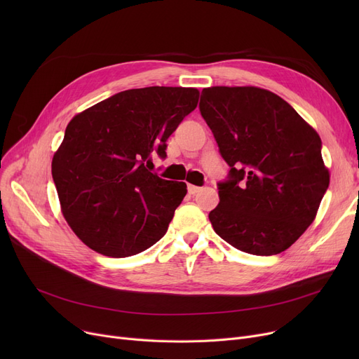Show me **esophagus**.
Wrapping results in <instances>:
<instances>
[{
	"label": "esophagus",
	"mask_w": 359,
	"mask_h": 359,
	"mask_svg": "<svg viewBox=\"0 0 359 359\" xmlns=\"http://www.w3.org/2000/svg\"><path fill=\"white\" fill-rule=\"evenodd\" d=\"M187 191H189L191 195H195V194H198V192L201 191V187L194 186V184H189V186H187Z\"/></svg>",
	"instance_id": "obj_1"
}]
</instances>
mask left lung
Listing matches in <instances>:
<instances>
[{
    "mask_svg": "<svg viewBox=\"0 0 359 359\" xmlns=\"http://www.w3.org/2000/svg\"><path fill=\"white\" fill-rule=\"evenodd\" d=\"M199 110L230 165L210 212L215 233L256 256L287 250L329 187L322 140L291 104L257 87L203 88Z\"/></svg>",
    "mask_w": 359,
    "mask_h": 359,
    "instance_id": "1",
    "label": "left lung"
}]
</instances>
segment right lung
<instances>
[{"instance_id":"add662e5","label":"right lung","mask_w":359,"mask_h":359,"mask_svg":"<svg viewBox=\"0 0 359 359\" xmlns=\"http://www.w3.org/2000/svg\"><path fill=\"white\" fill-rule=\"evenodd\" d=\"M196 88L145 87L113 94L74 116L52 160L61 210L100 255L128 257L167 231L187 189L149 172L167 140L195 110Z\"/></svg>"}]
</instances>
